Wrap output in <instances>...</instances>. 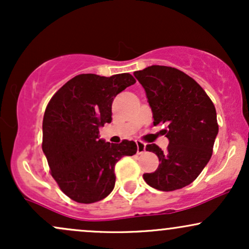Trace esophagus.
<instances>
[{
  "label": "esophagus",
  "mask_w": 249,
  "mask_h": 249,
  "mask_svg": "<svg viewBox=\"0 0 249 249\" xmlns=\"http://www.w3.org/2000/svg\"><path fill=\"white\" fill-rule=\"evenodd\" d=\"M145 148H146V144L145 142L137 141V153L142 154V152H145Z\"/></svg>",
  "instance_id": "34e87169"
}]
</instances>
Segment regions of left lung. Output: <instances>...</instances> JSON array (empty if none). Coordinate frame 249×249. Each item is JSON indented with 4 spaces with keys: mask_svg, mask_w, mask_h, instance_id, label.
I'll use <instances>...</instances> for the list:
<instances>
[{
    "mask_svg": "<svg viewBox=\"0 0 249 249\" xmlns=\"http://www.w3.org/2000/svg\"><path fill=\"white\" fill-rule=\"evenodd\" d=\"M146 92L153 125L167 124V150L156 144L146 151L158 156V168L142 176L147 185L170 192L198 178L210 161L219 125L213 102L192 77L176 68L151 65L134 71Z\"/></svg>",
    "mask_w": 249,
    "mask_h": 249,
    "instance_id": "1",
    "label": "left lung"
}]
</instances>
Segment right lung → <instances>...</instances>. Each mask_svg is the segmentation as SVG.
<instances>
[{
    "label": "right lung",
    "instance_id": "1",
    "mask_svg": "<svg viewBox=\"0 0 249 249\" xmlns=\"http://www.w3.org/2000/svg\"><path fill=\"white\" fill-rule=\"evenodd\" d=\"M136 83L130 73H82L51 97L43 117L42 150L65 196L81 204L104 199L115 187V165L137 152L133 141L110 144L99 127L111 123L115 97Z\"/></svg>",
    "mask_w": 249,
    "mask_h": 249
}]
</instances>
